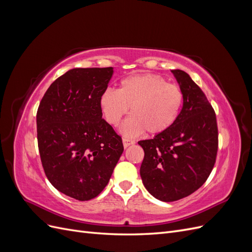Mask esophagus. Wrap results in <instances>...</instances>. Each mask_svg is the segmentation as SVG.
I'll use <instances>...</instances> for the list:
<instances>
[{
	"mask_svg": "<svg viewBox=\"0 0 252 252\" xmlns=\"http://www.w3.org/2000/svg\"><path fill=\"white\" fill-rule=\"evenodd\" d=\"M135 142L133 140H129V139H123V145H124V148H127L130 146V145H133Z\"/></svg>",
	"mask_w": 252,
	"mask_h": 252,
	"instance_id": "34e87169",
	"label": "esophagus"
}]
</instances>
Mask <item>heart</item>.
<instances>
[{"instance_id":"heart-1","label":"heart","mask_w":252,"mask_h":252,"mask_svg":"<svg viewBox=\"0 0 252 252\" xmlns=\"http://www.w3.org/2000/svg\"><path fill=\"white\" fill-rule=\"evenodd\" d=\"M98 102L112 126H119L130 108L131 118L121 128L125 136H135L145 130L158 134L170 129L179 119L184 94L180 86L167 83L159 75L143 73L124 78L118 90H104Z\"/></svg>"}]
</instances>
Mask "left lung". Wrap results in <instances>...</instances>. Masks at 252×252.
I'll use <instances>...</instances> for the list:
<instances>
[{
    "mask_svg": "<svg viewBox=\"0 0 252 252\" xmlns=\"http://www.w3.org/2000/svg\"><path fill=\"white\" fill-rule=\"evenodd\" d=\"M171 72L184 94L180 117L167 131L139 142L145 152L140 168L143 184L163 202L181 200L199 189L218 152L216 113L207 97L188 73Z\"/></svg>",
    "mask_w": 252,
    "mask_h": 252,
    "instance_id": "obj_1",
    "label": "left lung"
}]
</instances>
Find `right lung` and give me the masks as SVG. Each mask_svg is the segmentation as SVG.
<instances>
[{
	"mask_svg": "<svg viewBox=\"0 0 252 252\" xmlns=\"http://www.w3.org/2000/svg\"><path fill=\"white\" fill-rule=\"evenodd\" d=\"M112 74V67L68 70L49 86L37 109L44 171L60 192L79 201L102 192L124 151L98 102Z\"/></svg>",
	"mask_w": 252,
	"mask_h": 252,
	"instance_id": "right-lung-1",
	"label": "right lung"
}]
</instances>
